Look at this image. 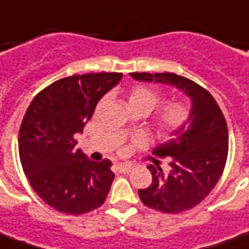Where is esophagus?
Masks as SVG:
<instances>
[{"label":"esophagus","instance_id":"34e87169","mask_svg":"<svg viewBox=\"0 0 249 249\" xmlns=\"http://www.w3.org/2000/svg\"><path fill=\"white\" fill-rule=\"evenodd\" d=\"M116 169H118V172H121V174H128L133 167L131 165H128V164H116Z\"/></svg>","mask_w":249,"mask_h":249}]
</instances>
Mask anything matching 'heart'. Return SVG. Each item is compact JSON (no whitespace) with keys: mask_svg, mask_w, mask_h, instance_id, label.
I'll list each match as a JSON object with an SVG mask.
<instances>
[{"mask_svg":"<svg viewBox=\"0 0 249 249\" xmlns=\"http://www.w3.org/2000/svg\"><path fill=\"white\" fill-rule=\"evenodd\" d=\"M162 102V95L149 87H135L127 96V107L130 111H141L150 114ZM191 109L183 100H168L159 107L153 118V133L159 138L171 137L184 127L190 119Z\"/></svg>","mask_w":249,"mask_h":249,"instance_id":"heart-1","label":"heart"}]
</instances>
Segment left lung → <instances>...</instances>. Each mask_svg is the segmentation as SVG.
<instances>
[{
  "mask_svg": "<svg viewBox=\"0 0 249 249\" xmlns=\"http://www.w3.org/2000/svg\"><path fill=\"white\" fill-rule=\"evenodd\" d=\"M138 81L162 82L181 89L193 99L188 124L153 150L169 157V171L156 161L149 165L152 184L140 190L142 203L165 214H179L199 205L218 183L228 159L229 137L225 116L209 90L175 73H130Z\"/></svg>",
  "mask_w": 249,
  "mask_h": 249,
  "instance_id": "8db88e82",
  "label": "left lung"
}]
</instances>
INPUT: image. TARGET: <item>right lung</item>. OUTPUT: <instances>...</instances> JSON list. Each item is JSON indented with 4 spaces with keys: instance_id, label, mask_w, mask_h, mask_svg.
I'll return each mask as SVG.
<instances>
[{
    "instance_id": "right-lung-1",
    "label": "right lung",
    "mask_w": 249,
    "mask_h": 249,
    "mask_svg": "<svg viewBox=\"0 0 249 249\" xmlns=\"http://www.w3.org/2000/svg\"><path fill=\"white\" fill-rule=\"evenodd\" d=\"M122 73H88L50 84L31 102L18 131V154L31 187L49 206L70 215L100 207L115 175L112 162H95L74 149L97 102Z\"/></svg>"
}]
</instances>
